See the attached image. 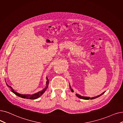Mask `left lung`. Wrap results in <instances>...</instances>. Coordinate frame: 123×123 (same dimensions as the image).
Segmentation results:
<instances>
[{"instance_id": "1", "label": "left lung", "mask_w": 123, "mask_h": 123, "mask_svg": "<svg viewBox=\"0 0 123 123\" xmlns=\"http://www.w3.org/2000/svg\"><path fill=\"white\" fill-rule=\"evenodd\" d=\"M69 86H70V89H71V91L72 92H73L74 91H73V90L71 88V86H70V85H69ZM105 92H103L102 93H101L100 94H99V95H97V96H96V97H92V98H90V97H83V96H81V95H79V94H77V93H76V95L77 97H78V98H81V99L88 100V99H93L97 98L99 97L100 96H101V95H103Z\"/></svg>"}]
</instances>
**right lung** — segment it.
<instances>
[{"label": "right lung", "mask_w": 123, "mask_h": 123, "mask_svg": "<svg viewBox=\"0 0 123 123\" xmlns=\"http://www.w3.org/2000/svg\"><path fill=\"white\" fill-rule=\"evenodd\" d=\"M46 79H47V81H46V87L43 89H42V90H41V91L37 92V93H35L34 94H20L18 92H15V90L12 88V87H11L10 86H9V85H8L6 83V85L7 86L9 87L10 88V89H11V92H12L13 93H14L15 95H17V96H18V97H20L22 98H26V99H37L38 98H40L41 96L43 94L45 91L46 90V89H47L48 87V85H49V79H48V77H46ZM5 82H6V81H5Z\"/></svg>", "instance_id": "1"}]
</instances>
